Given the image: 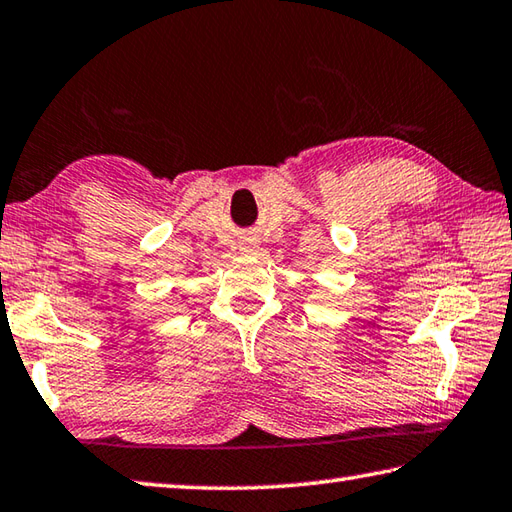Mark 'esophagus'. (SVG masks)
Listing matches in <instances>:
<instances>
[{
    "instance_id": "1",
    "label": "esophagus",
    "mask_w": 512,
    "mask_h": 512,
    "mask_svg": "<svg viewBox=\"0 0 512 512\" xmlns=\"http://www.w3.org/2000/svg\"><path fill=\"white\" fill-rule=\"evenodd\" d=\"M254 247H256L254 240H247V243H243V252H252Z\"/></svg>"
}]
</instances>
